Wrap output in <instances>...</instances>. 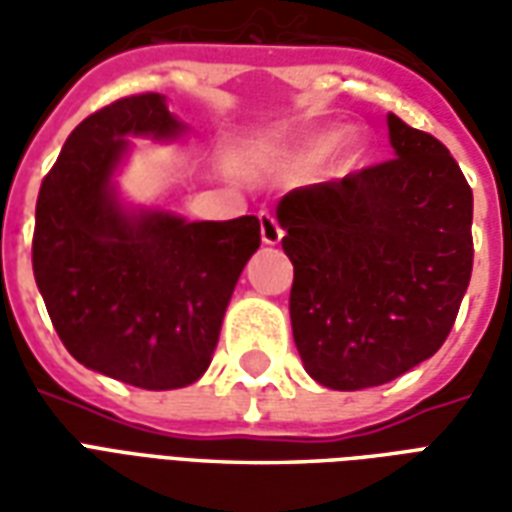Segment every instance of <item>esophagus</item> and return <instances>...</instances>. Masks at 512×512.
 I'll list each match as a JSON object with an SVG mask.
<instances>
[{
    "label": "esophagus",
    "mask_w": 512,
    "mask_h": 512,
    "mask_svg": "<svg viewBox=\"0 0 512 512\" xmlns=\"http://www.w3.org/2000/svg\"><path fill=\"white\" fill-rule=\"evenodd\" d=\"M282 235H285V230L279 227L277 219L268 211L260 213V238H263V244L277 246L279 241H282Z\"/></svg>",
    "instance_id": "34e87169"
}]
</instances>
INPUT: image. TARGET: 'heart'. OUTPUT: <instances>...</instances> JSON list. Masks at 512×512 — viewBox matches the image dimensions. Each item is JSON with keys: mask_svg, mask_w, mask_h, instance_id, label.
Here are the masks:
<instances>
[{"mask_svg": "<svg viewBox=\"0 0 512 512\" xmlns=\"http://www.w3.org/2000/svg\"><path fill=\"white\" fill-rule=\"evenodd\" d=\"M323 147H326V142H323V139H318V142H310V145H304L301 150H296V153L290 156V164H296V167H307V164H312L315 158L321 156ZM354 147H356L354 134L337 136V145H334V150H340V153H351Z\"/></svg>", "mask_w": 512, "mask_h": 512, "instance_id": "obj_1", "label": "heart"}]
</instances>
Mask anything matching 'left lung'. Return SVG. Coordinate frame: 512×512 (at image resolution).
Returning <instances> with one entry per match:
<instances>
[{"mask_svg": "<svg viewBox=\"0 0 512 512\" xmlns=\"http://www.w3.org/2000/svg\"><path fill=\"white\" fill-rule=\"evenodd\" d=\"M395 158L277 205L290 323L307 373L381 386L436 354L472 277V189L436 136L386 117Z\"/></svg>", "mask_w": 512, "mask_h": 512, "instance_id": "obj_1", "label": "left lung"}]
</instances>
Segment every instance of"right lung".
Instances as JSON below:
<instances>
[{"instance_id": "right-lung-1", "label": "right lung", "mask_w": 512, "mask_h": 512, "mask_svg": "<svg viewBox=\"0 0 512 512\" xmlns=\"http://www.w3.org/2000/svg\"><path fill=\"white\" fill-rule=\"evenodd\" d=\"M180 131L158 93L128 95L82 120L40 183L32 235L35 282L68 354L156 392L208 370L235 282L260 246L257 216L186 222L120 205L112 175L128 136Z\"/></svg>"}]
</instances>
